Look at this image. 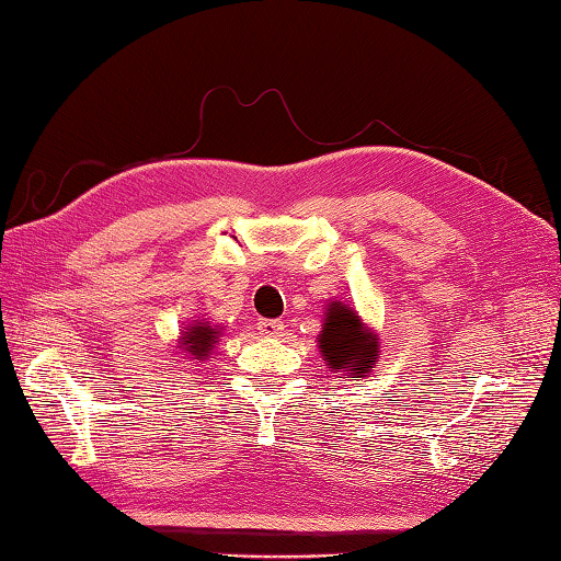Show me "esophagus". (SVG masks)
Returning a JSON list of instances; mask_svg holds the SVG:
<instances>
[{"mask_svg":"<svg viewBox=\"0 0 561 561\" xmlns=\"http://www.w3.org/2000/svg\"><path fill=\"white\" fill-rule=\"evenodd\" d=\"M283 330L286 325L280 320H259V332L263 337H280Z\"/></svg>","mask_w":561,"mask_h":561,"instance_id":"esophagus-1","label":"esophagus"}]
</instances>
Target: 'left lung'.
Masks as SVG:
<instances>
[{
	"mask_svg": "<svg viewBox=\"0 0 561 561\" xmlns=\"http://www.w3.org/2000/svg\"><path fill=\"white\" fill-rule=\"evenodd\" d=\"M320 355L330 371H345L347 377H367L379 362V342L375 332L345 302H330L318 337Z\"/></svg>",
	"mask_w": 561,
	"mask_h": 561,
	"instance_id": "8db88e82",
	"label": "left lung"
}]
</instances>
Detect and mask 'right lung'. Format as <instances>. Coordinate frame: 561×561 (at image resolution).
I'll return each mask as SVG.
<instances>
[{
  "label": "right lung",
  "mask_w": 561,
  "mask_h": 561,
  "mask_svg": "<svg viewBox=\"0 0 561 561\" xmlns=\"http://www.w3.org/2000/svg\"><path fill=\"white\" fill-rule=\"evenodd\" d=\"M219 335H221L219 325H209V322L199 320V322H194V325L182 330L180 347L186 352V355H192V359L204 362L211 355L214 345L219 342Z\"/></svg>",
  "instance_id": "obj_1"
}]
</instances>
